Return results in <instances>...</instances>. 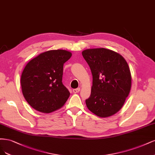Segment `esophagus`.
<instances>
[{
    "instance_id": "obj_1",
    "label": "esophagus",
    "mask_w": 155,
    "mask_h": 155,
    "mask_svg": "<svg viewBox=\"0 0 155 155\" xmlns=\"http://www.w3.org/2000/svg\"><path fill=\"white\" fill-rule=\"evenodd\" d=\"M80 91H81V88H77V89H74L73 90V92L74 93H78Z\"/></svg>"
}]
</instances>
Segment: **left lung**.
I'll use <instances>...</instances> for the list:
<instances>
[{"instance_id": "obj_1", "label": "left lung", "mask_w": 155, "mask_h": 155, "mask_svg": "<svg viewBox=\"0 0 155 155\" xmlns=\"http://www.w3.org/2000/svg\"><path fill=\"white\" fill-rule=\"evenodd\" d=\"M93 75L91 95L86 101L88 109L102 118L120 110L131 87V74L125 58L106 48L82 52Z\"/></svg>"}]
</instances>
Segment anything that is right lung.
<instances>
[{"instance_id": "add662e5", "label": "right lung", "mask_w": 155, "mask_h": 155, "mask_svg": "<svg viewBox=\"0 0 155 155\" xmlns=\"http://www.w3.org/2000/svg\"><path fill=\"white\" fill-rule=\"evenodd\" d=\"M72 53L64 49L42 53L31 59L22 71L24 97L35 110L49 113L61 108L70 93L62 84L64 64Z\"/></svg>"}]
</instances>
